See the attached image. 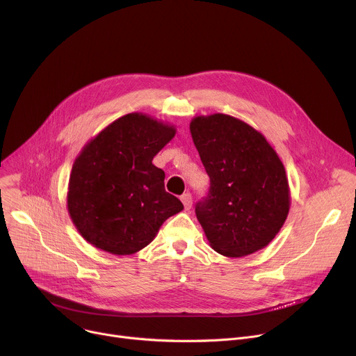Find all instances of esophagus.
Instances as JSON below:
<instances>
[{
    "mask_svg": "<svg viewBox=\"0 0 356 356\" xmlns=\"http://www.w3.org/2000/svg\"><path fill=\"white\" fill-rule=\"evenodd\" d=\"M181 201H182L185 209H191V207H193V197H191V194H188V193L181 195Z\"/></svg>",
    "mask_w": 356,
    "mask_h": 356,
    "instance_id": "34e87169",
    "label": "esophagus"
}]
</instances>
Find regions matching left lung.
<instances>
[{
  "instance_id": "8db88e82",
  "label": "left lung",
  "mask_w": 356,
  "mask_h": 356,
  "mask_svg": "<svg viewBox=\"0 0 356 356\" xmlns=\"http://www.w3.org/2000/svg\"><path fill=\"white\" fill-rule=\"evenodd\" d=\"M189 131L211 181L208 197L195 207L209 245L229 258L265 248L291 207L278 154L259 131L231 115L195 117Z\"/></svg>"
}]
</instances>
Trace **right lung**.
<instances>
[{
	"instance_id": "1",
	"label": "right lung",
	"mask_w": 356,
	"mask_h": 356,
	"mask_svg": "<svg viewBox=\"0 0 356 356\" xmlns=\"http://www.w3.org/2000/svg\"><path fill=\"white\" fill-rule=\"evenodd\" d=\"M175 127L143 113L105 127L75 158L68 182L71 220L92 247L114 255L141 251L182 202L163 186L152 159Z\"/></svg>"
}]
</instances>
